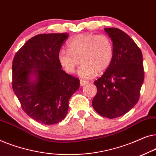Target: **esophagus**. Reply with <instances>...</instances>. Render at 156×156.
<instances>
[{
  "instance_id": "34e87169",
  "label": "esophagus",
  "mask_w": 156,
  "mask_h": 156,
  "mask_svg": "<svg viewBox=\"0 0 156 156\" xmlns=\"http://www.w3.org/2000/svg\"><path fill=\"white\" fill-rule=\"evenodd\" d=\"M87 84H88V82H87V81L83 80H80V85L82 87H84V86H85V85H87Z\"/></svg>"
}]
</instances>
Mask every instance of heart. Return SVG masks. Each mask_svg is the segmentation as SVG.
Segmentation results:
<instances>
[{"mask_svg": "<svg viewBox=\"0 0 156 156\" xmlns=\"http://www.w3.org/2000/svg\"><path fill=\"white\" fill-rule=\"evenodd\" d=\"M68 46L69 50L62 48L59 51V62L66 72L72 73L81 60L78 74L83 78L94 77L97 72L106 71L114 58L112 42L104 35L80 34L69 40Z\"/></svg>", "mask_w": 156, "mask_h": 156, "instance_id": "obj_1", "label": "heart"}]
</instances>
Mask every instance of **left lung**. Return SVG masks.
Segmentation results:
<instances>
[{
	"label": "left lung",
	"instance_id": "8db88e82",
	"mask_svg": "<svg viewBox=\"0 0 156 156\" xmlns=\"http://www.w3.org/2000/svg\"><path fill=\"white\" fill-rule=\"evenodd\" d=\"M114 46L109 67L95 81L97 93L92 106L103 117L115 119L137 104L144 80L143 55L135 42L118 28H104Z\"/></svg>",
	"mask_w": 156,
	"mask_h": 156
}]
</instances>
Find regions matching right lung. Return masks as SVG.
<instances>
[{"mask_svg":"<svg viewBox=\"0 0 156 156\" xmlns=\"http://www.w3.org/2000/svg\"><path fill=\"white\" fill-rule=\"evenodd\" d=\"M67 33L40 34L27 41L12 61V86L23 110L44 125L67 116L80 80L62 69L58 53Z\"/></svg>","mask_w":156,"mask_h":156,"instance_id":"right-lung-1","label":"right lung"}]
</instances>
